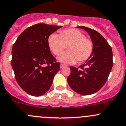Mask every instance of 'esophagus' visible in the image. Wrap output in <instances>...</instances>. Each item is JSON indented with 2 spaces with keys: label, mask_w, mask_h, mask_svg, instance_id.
Returning <instances> with one entry per match:
<instances>
[{
  "label": "esophagus",
  "mask_w": 126,
  "mask_h": 126,
  "mask_svg": "<svg viewBox=\"0 0 126 126\" xmlns=\"http://www.w3.org/2000/svg\"><path fill=\"white\" fill-rule=\"evenodd\" d=\"M65 66H66V64H60L61 68H62V67H65Z\"/></svg>",
  "instance_id": "1"
}]
</instances>
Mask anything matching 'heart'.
I'll return each instance as SVG.
<instances>
[{
  "mask_svg": "<svg viewBox=\"0 0 126 126\" xmlns=\"http://www.w3.org/2000/svg\"><path fill=\"white\" fill-rule=\"evenodd\" d=\"M47 43L55 55H60L67 46L69 52L58 58L59 61L66 63H74L77 60L80 63L86 62L94 51L92 41L77 29H66L60 31V34H51L47 39Z\"/></svg>",
  "mask_w": 126,
  "mask_h": 126,
  "instance_id": "b5f03b06",
  "label": "heart"
}]
</instances>
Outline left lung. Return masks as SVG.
<instances>
[{
  "label": "left lung",
  "instance_id": "obj_1",
  "mask_svg": "<svg viewBox=\"0 0 126 126\" xmlns=\"http://www.w3.org/2000/svg\"><path fill=\"white\" fill-rule=\"evenodd\" d=\"M87 32L94 44L92 55L80 69L71 66V74L67 80L73 91L88 95L98 92L104 85L113 66L112 48L106 40L94 30L77 26Z\"/></svg>",
  "mask_w": 126,
  "mask_h": 126
}]
</instances>
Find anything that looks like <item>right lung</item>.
Segmentation results:
<instances>
[{
	"instance_id": "right-lung-1",
	"label": "right lung",
	"mask_w": 126,
	"mask_h": 126,
	"mask_svg": "<svg viewBox=\"0 0 126 126\" xmlns=\"http://www.w3.org/2000/svg\"><path fill=\"white\" fill-rule=\"evenodd\" d=\"M62 26L38 23L25 30L12 49L11 65L21 88L32 96L49 91L60 63L51 54L47 39Z\"/></svg>"
}]
</instances>
